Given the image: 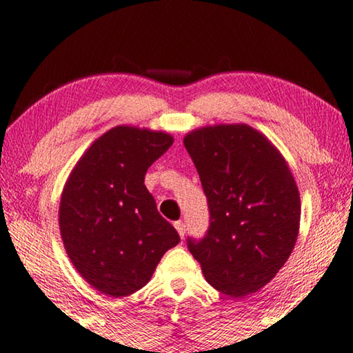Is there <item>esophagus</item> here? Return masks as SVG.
Segmentation results:
<instances>
[{
    "label": "esophagus",
    "mask_w": 353,
    "mask_h": 353,
    "mask_svg": "<svg viewBox=\"0 0 353 353\" xmlns=\"http://www.w3.org/2000/svg\"><path fill=\"white\" fill-rule=\"evenodd\" d=\"M174 228L177 229L179 236H181V237L183 239V236H185V231H187V229H185V223H183V221H176V223H174Z\"/></svg>",
    "instance_id": "1"
}]
</instances>
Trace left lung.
<instances>
[{"instance_id": "left-lung-1", "label": "left lung", "mask_w": 353, "mask_h": 353, "mask_svg": "<svg viewBox=\"0 0 353 353\" xmlns=\"http://www.w3.org/2000/svg\"><path fill=\"white\" fill-rule=\"evenodd\" d=\"M183 146L207 196L205 236L187 239L204 278L229 297L254 294L275 278L295 247L300 193L279 150L247 124L190 132Z\"/></svg>"}]
</instances>
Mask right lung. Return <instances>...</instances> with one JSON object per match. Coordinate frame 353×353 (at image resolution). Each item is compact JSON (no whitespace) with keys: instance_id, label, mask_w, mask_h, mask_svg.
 <instances>
[{"instance_id":"add662e5","label":"right lung","mask_w":353,"mask_h":353,"mask_svg":"<svg viewBox=\"0 0 353 353\" xmlns=\"http://www.w3.org/2000/svg\"><path fill=\"white\" fill-rule=\"evenodd\" d=\"M174 139L170 133L117 125L91 144L67 179L59 231L77 272L110 297L146 286L181 237L144 185L148 168Z\"/></svg>"}]
</instances>
